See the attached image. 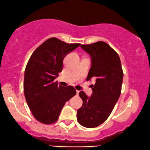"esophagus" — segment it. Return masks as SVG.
<instances>
[{
    "label": "esophagus",
    "mask_w": 150,
    "mask_h": 150,
    "mask_svg": "<svg viewBox=\"0 0 150 150\" xmlns=\"http://www.w3.org/2000/svg\"><path fill=\"white\" fill-rule=\"evenodd\" d=\"M76 93H77V95H78V94H79V91H76Z\"/></svg>",
    "instance_id": "esophagus-1"
}]
</instances>
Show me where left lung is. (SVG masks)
<instances>
[{
	"label": "left lung",
	"mask_w": 150,
	"mask_h": 150,
	"mask_svg": "<svg viewBox=\"0 0 150 150\" xmlns=\"http://www.w3.org/2000/svg\"><path fill=\"white\" fill-rule=\"evenodd\" d=\"M81 48L91 58V67L87 80L96 79L93 93L88 97L79 92L83 105L77 110V118L87 128L99 126L108 118L119 99L122 88L123 71L117 53L103 41L81 45Z\"/></svg>",
	"instance_id": "1"
}]
</instances>
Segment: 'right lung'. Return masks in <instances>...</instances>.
Wrapping results in <instances>:
<instances>
[{
	"mask_svg": "<svg viewBox=\"0 0 150 150\" xmlns=\"http://www.w3.org/2000/svg\"><path fill=\"white\" fill-rule=\"evenodd\" d=\"M80 43H67L52 37L39 45L30 57L24 75L25 98L33 116L43 124L58 120L66 102L76 95L73 86L54 81L62 71L66 54Z\"/></svg>",
	"mask_w": 150,
	"mask_h": 150,
	"instance_id": "right-lung-1",
	"label": "right lung"
}]
</instances>
